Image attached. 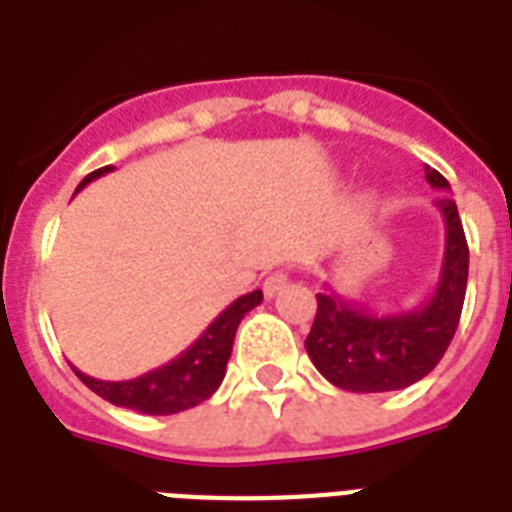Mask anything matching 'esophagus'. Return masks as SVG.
Listing matches in <instances>:
<instances>
[{"instance_id":"1","label":"esophagus","mask_w":512,"mask_h":512,"mask_svg":"<svg viewBox=\"0 0 512 512\" xmlns=\"http://www.w3.org/2000/svg\"><path fill=\"white\" fill-rule=\"evenodd\" d=\"M289 284V276L284 271H273L268 279L263 281V292L265 297H276L281 292V289L287 287Z\"/></svg>"}]
</instances>
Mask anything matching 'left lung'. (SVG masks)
Listing matches in <instances>:
<instances>
[{
  "label": "left lung",
  "instance_id": "obj_1",
  "mask_svg": "<svg viewBox=\"0 0 512 512\" xmlns=\"http://www.w3.org/2000/svg\"><path fill=\"white\" fill-rule=\"evenodd\" d=\"M425 180L438 191H449L441 172L425 167ZM446 223V249L441 276L414 311L372 313L364 305L340 297L332 287L319 292V308L305 350L313 366L332 385L353 393L404 390L433 372L444 358L460 324L468 289V241L460 212L452 199H438Z\"/></svg>",
  "mask_w": 512,
  "mask_h": 512
}]
</instances>
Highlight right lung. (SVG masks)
Masks as SVG:
<instances>
[{
    "label": "right lung",
    "instance_id": "right-lung-1",
    "mask_svg": "<svg viewBox=\"0 0 512 512\" xmlns=\"http://www.w3.org/2000/svg\"><path fill=\"white\" fill-rule=\"evenodd\" d=\"M114 167H100L84 177L76 191H82L84 185L92 183L95 177L106 175ZM263 303V292L255 289L249 295H241L233 300L220 316H217L199 340L193 342L191 348L183 350L180 356L172 358L170 364L151 369V372L140 374L135 380L108 382L95 380L90 374L79 372L74 366L76 377L95 390L100 398H106L111 404L124 406V409H135L140 414H177L191 409V406L207 401L225 377V366L231 358L233 337L239 329L241 319L247 316L255 305Z\"/></svg>",
    "mask_w": 512,
    "mask_h": 512
}]
</instances>
